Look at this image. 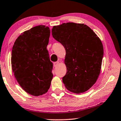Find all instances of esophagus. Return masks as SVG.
<instances>
[{"label":"esophagus","instance_id":"34e87169","mask_svg":"<svg viewBox=\"0 0 121 121\" xmlns=\"http://www.w3.org/2000/svg\"><path fill=\"white\" fill-rule=\"evenodd\" d=\"M59 64V62L58 61H57V62H56L54 63H53V65H54L55 67H56L58 65V64Z\"/></svg>","mask_w":121,"mask_h":121}]
</instances>
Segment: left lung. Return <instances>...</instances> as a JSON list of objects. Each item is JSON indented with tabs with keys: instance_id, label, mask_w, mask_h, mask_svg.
<instances>
[{
	"instance_id": "8db88e82",
	"label": "left lung",
	"mask_w": 121,
	"mask_h": 121,
	"mask_svg": "<svg viewBox=\"0 0 121 121\" xmlns=\"http://www.w3.org/2000/svg\"><path fill=\"white\" fill-rule=\"evenodd\" d=\"M52 35L66 51V75L63 82L70 91L81 94L88 91L98 78L103 56L102 42L84 24L63 23L54 26Z\"/></svg>"
}]
</instances>
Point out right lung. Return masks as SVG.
<instances>
[{"mask_svg": "<svg viewBox=\"0 0 121 121\" xmlns=\"http://www.w3.org/2000/svg\"><path fill=\"white\" fill-rule=\"evenodd\" d=\"M50 35L49 27L37 26L21 33L12 48L14 77L25 91L34 96L47 92L53 78V64L46 48Z\"/></svg>", "mask_w": 121, "mask_h": 121, "instance_id": "obj_1", "label": "right lung"}]
</instances>
